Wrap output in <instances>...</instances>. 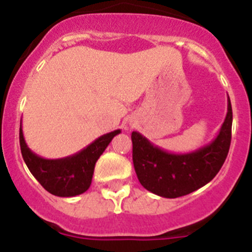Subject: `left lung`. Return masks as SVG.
I'll list each match as a JSON object with an SVG mask.
<instances>
[{
  "label": "left lung",
  "instance_id": "1",
  "mask_svg": "<svg viewBox=\"0 0 252 252\" xmlns=\"http://www.w3.org/2000/svg\"><path fill=\"white\" fill-rule=\"evenodd\" d=\"M232 107L227 98V115L212 142L187 154L162 150L133 131L132 161L139 182L149 192L164 198H178L209 183L223 165L231 145Z\"/></svg>",
  "mask_w": 252,
  "mask_h": 252
}]
</instances>
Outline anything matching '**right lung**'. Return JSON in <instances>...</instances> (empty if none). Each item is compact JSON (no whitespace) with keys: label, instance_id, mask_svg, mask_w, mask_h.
Masks as SVG:
<instances>
[{"label":"right lung","instance_id":"1","mask_svg":"<svg viewBox=\"0 0 252 252\" xmlns=\"http://www.w3.org/2000/svg\"><path fill=\"white\" fill-rule=\"evenodd\" d=\"M121 130L102 135L79 153L62 159H44L26 145L20 125V148L31 174L44 188L58 197H74L91 187L94 165L113 137Z\"/></svg>","mask_w":252,"mask_h":252}]
</instances>
